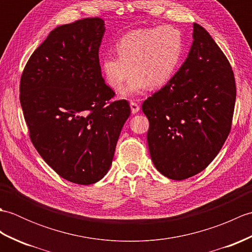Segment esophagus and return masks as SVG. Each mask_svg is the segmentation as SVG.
Returning <instances> with one entry per match:
<instances>
[{
	"label": "esophagus",
	"instance_id": "esophagus-1",
	"mask_svg": "<svg viewBox=\"0 0 252 252\" xmlns=\"http://www.w3.org/2000/svg\"><path fill=\"white\" fill-rule=\"evenodd\" d=\"M130 107H131L132 114H137V112L140 111V106H138V104L135 103V101H131Z\"/></svg>",
	"mask_w": 252,
	"mask_h": 252
}]
</instances>
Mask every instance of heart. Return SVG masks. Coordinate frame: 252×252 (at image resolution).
<instances>
[{
    "label": "heart",
    "mask_w": 252,
    "mask_h": 252,
    "mask_svg": "<svg viewBox=\"0 0 252 252\" xmlns=\"http://www.w3.org/2000/svg\"><path fill=\"white\" fill-rule=\"evenodd\" d=\"M183 51V36L172 26L133 30L117 43L118 56L101 58L100 71L114 90H119L133 71L130 81L120 92L123 97H132L146 92L151 85L160 88L167 84L179 66Z\"/></svg>",
    "instance_id": "obj_1"
}]
</instances>
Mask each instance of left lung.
Returning a JSON list of instances; mask_svg holds the SVG:
<instances>
[{"mask_svg": "<svg viewBox=\"0 0 252 252\" xmlns=\"http://www.w3.org/2000/svg\"><path fill=\"white\" fill-rule=\"evenodd\" d=\"M192 28L183 65L142 105L155 167L176 181L201 172L216 158L231 131L236 99L226 56L203 27Z\"/></svg>", "mask_w": 252, "mask_h": 252, "instance_id": "obj_1", "label": "left lung"}]
</instances>
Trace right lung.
<instances>
[{"label":"right lung","mask_w":252,"mask_h":252,"mask_svg":"<svg viewBox=\"0 0 252 252\" xmlns=\"http://www.w3.org/2000/svg\"><path fill=\"white\" fill-rule=\"evenodd\" d=\"M100 18L57 27L29 58L20 79V104L31 142L65 179L90 185L108 172L123 125L126 100L101 77Z\"/></svg>","instance_id":"1"}]
</instances>
